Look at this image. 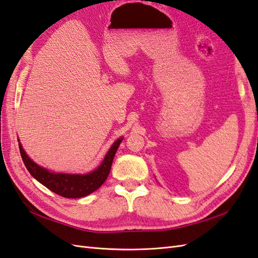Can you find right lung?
Here are the masks:
<instances>
[{"instance_id": "1", "label": "right lung", "mask_w": 258, "mask_h": 258, "mask_svg": "<svg viewBox=\"0 0 258 258\" xmlns=\"http://www.w3.org/2000/svg\"><path fill=\"white\" fill-rule=\"evenodd\" d=\"M121 141L122 138L118 139L112 144L99 167H97L94 172L85 175L49 172L48 169L37 165L34 161H31L28 158V155L25 153L21 142L18 143V147H20L24 164L31 174V176H34V178L38 180L39 183L46 186L48 189L59 195V196L66 198H81L95 191L107 179L112 161H114L117 149Z\"/></svg>"}]
</instances>
